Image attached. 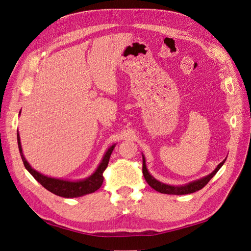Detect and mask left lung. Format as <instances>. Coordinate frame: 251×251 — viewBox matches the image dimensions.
Segmentation results:
<instances>
[{
    "mask_svg": "<svg viewBox=\"0 0 251 251\" xmlns=\"http://www.w3.org/2000/svg\"><path fill=\"white\" fill-rule=\"evenodd\" d=\"M226 159L217 165V168L212 171L209 175L205 177H202L198 180H195L189 182V183L186 184H182V185H170V184H165L162 183V182L158 181L157 179H155L150 174L148 168H147V163H146V158L142 155V173L144 179L147 180V182L149 183V185L154 188L155 191L161 193V194H168V195H186V194H192L195 192L200 191L201 188H203L205 185H206L209 180L215 176L217 174V172L222 168V165L224 164Z\"/></svg>",
    "mask_w": 251,
    "mask_h": 251,
    "instance_id": "left-lung-1",
    "label": "left lung"
}]
</instances>
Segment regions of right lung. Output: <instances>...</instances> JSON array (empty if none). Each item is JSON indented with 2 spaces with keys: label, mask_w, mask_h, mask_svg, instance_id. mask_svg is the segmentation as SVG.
Returning a JSON list of instances; mask_svg holds the SVG:
<instances>
[{
  "label": "right lung",
  "mask_w": 251,
  "mask_h": 251,
  "mask_svg": "<svg viewBox=\"0 0 251 251\" xmlns=\"http://www.w3.org/2000/svg\"><path fill=\"white\" fill-rule=\"evenodd\" d=\"M17 137H18V146H19L20 154L26 170L32 175L33 178L39 182V183H41L45 188L48 189L49 192H51L52 194H54L56 196L64 197V198H77V197H81V196L96 192L102 184L103 182L102 174L104 170L107 169L112 151L116 146V144H112V146L105 151L101 161L100 162V164H98L93 174L90 175L89 177L85 179H80V180H66V179H60V178L49 177L47 175H44L40 172L35 171L32 166L29 164V162L26 160L24 154H23L19 131L17 132Z\"/></svg>",
  "instance_id": "1"
}]
</instances>
